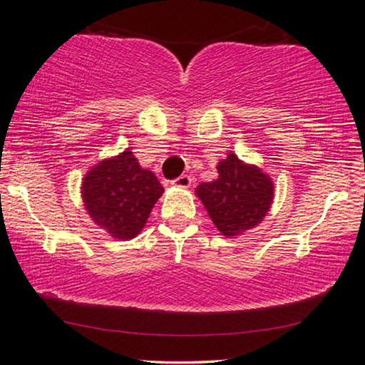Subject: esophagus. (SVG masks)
<instances>
[{
    "label": "esophagus",
    "mask_w": 365,
    "mask_h": 365,
    "mask_svg": "<svg viewBox=\"0 0 365 365\" xmlns=\"http://www.w3.org/2000/svg\"><path fill=\"white\" fill-rule=\"evenodd\" d=\"M172 185H175V187H182V188H188L190 185H192V177L180 175V177H177L175 180H172Z\"/></svg>",
    "instance_id": "esophagus-1"
}]
</instances>
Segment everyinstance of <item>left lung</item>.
I'll list each match as a JSON object with an SVG mask.
<instances>
[{"label":"left lung","instance_id":"obj_1","mask_svg":"<svg viewBox=\"0 0 365 365\" xmlns=\"http://www.w3.org/2000/svg\"><path fill=\"white\" fill-rule=\"evenodd\" d=\"M218 178L202 183L197 195L220 232L240 235L258 225L273 202V182L258 167L246 165L235 153L218 163Z\"/></svg>","mask_w":365,"mask_h":365}]
</instances>
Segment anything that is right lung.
<instances>
[{
    "label": "right lung",
    "instance_id": "right-lung-1",
    "mask_svg": "<svg viewBox=\"0 0 365 365\" xmlns=\"http://www.w3.org/2000/svg\"><path fill=\"white\" fill-rule=\"evenodd\" d=\"M162 193L157 177L143 170L130 150L101 162L82 182V198L92 220L119 240L140 233Z\"/></svg>",
    "mask_w": 365,
    "mask_h": 365
}]
</instances>
